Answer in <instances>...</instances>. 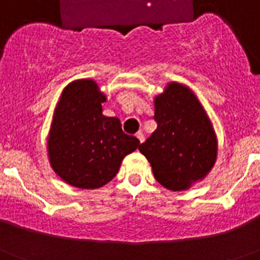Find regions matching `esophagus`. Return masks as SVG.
Instances as JSON below:
<instances>
[{
  "label": "esophagus",
  "mask_w": 260,
  "mask_h": 260,
  "mask_svg": "<svg viewBox=\"0 0 260 260\" xmlns=\"http://www.w3.org/2000/svg\"><path fill=\"white\" fill-rule=\"evenodd\" d=\"M137 138H138V141L141 142V143H143L144 142V134L142 132H138L137 133Z\"/></svg>",
  "instance_id": "esophagus-1"
}]
</instances>
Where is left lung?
<instances>
[{"mask_svg": "<svg viewBox=\"0 0 260 260\" xmlns=\"http://www.w3.org/2000/svg\"><path fill=\"white\" fill-rule=\"evenodd\" d=\"M153 119L157 127L139 151L165 189H187L215 162L217 146L210 119L194 93L178 83L169 84L156 98Z\"/></svg>", "mask_w": 260, "mask_h": 260, "instance_id": "obj_1", "label": "left lung"}]
</instances>
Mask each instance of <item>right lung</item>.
<instances>
[{"label": "right lung", "mask_w": 260, "mask_h": 260, "mask_svg": "<svg viewBox=\"0 0 260 260\" xmlns=\"http://www.w3.org/2000/svg\"><path fill=\"white\" fill-rule=\"evenodd\" d=\"M105 96L93 80H77L62 92L48 138L53 169L79 189H98L112 181L122 158L139 147L116 117H105Z\"/></svg>", "instance_id": "right-lung-1"}]
</instances>
